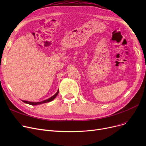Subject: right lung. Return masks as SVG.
I'll use <instances>...</instances> for the list:
<instances>
[{"instance_id":"right-lung-1","label":"right lung","mask_w":146,"mask_h":146,"mask_svg":"<svg viewBox=\"0 0 146 146\" xmlns=\"http://www.w3.org/2000/svg\"><path fill=\"white\" fill-rule=\"evenodd\" d=\"M59 92V90H58L57 92L54 95L50 97V98L47 99H45L44 101H41V102H29V101H23L22 100V102H24V103H26L27 104H29V105H40V104H45V103H47V102H50L51 101H52V100H54L56 98V97L57 96V95L58 94Z\"/></svg>"}]
</instances>
